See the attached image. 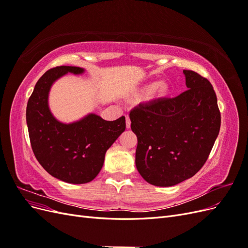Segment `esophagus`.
<instances>
[{
    "label": "esophagus",
    "mask_w": 248,
    "mask_h": 248,
    "mask_svg": "<svg viewBox=\"0 0 248 248\" xmlns=\"http://www.w3.org/2000/svg\"><path fill=\"white\" fill-rule=\"evenodd\" d=\"M130 125H131V121L128 116H126V128L129 129L130 128Z\"/></svg>",
    "instance_id": "34e87169"
}]
</instances>
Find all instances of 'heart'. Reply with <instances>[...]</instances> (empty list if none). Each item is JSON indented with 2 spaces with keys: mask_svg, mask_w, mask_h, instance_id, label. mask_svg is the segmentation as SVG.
Masks as SVG:
<instances>
[{
  "mask_svg": "<svg viewBox=\"0 0 248 248\" xmlns=\"http://www.w3.org/2000/svg\"><path fill=\"white\" fill-rule=\"evenodd\" d=\"M171 91L170 82L167 80H161L159 82H148L140 90V94H150L152 98H164L169 96Z\"/></svg>",
  "mask_w": 248,
  "mask_h": 248,
  "instance_id": "obj_1",
  "label": "heart"
}]
</instances>
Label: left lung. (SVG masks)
Returning a JSON list of instances; mask_svg holds the SVG:
<instances>
[{"instance_id":"left-lung-1","label":"left lung","mask_w":248,"mask_h":248,"mask_svg":"<svg viewBox=\"0 0 248 248\" xmlns=\"http://www.w3.org/2000/svg\"><path fill=\"white\" fill-rule=\"evenodd\" d=\"M187 91L130 111L138 137L136 166L146 181L168 187L191 178L204 166L220 129V111L210 81L183 70Z\"/></svg>"}]
</instances>
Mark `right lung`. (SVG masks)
<instances>
[{"instance_id":"1","label":"right lung","mask_w":248,"mask_h":248,"mask_svg":"<svg viewBox=\"0 0 248 248\" xmlns=\"http://www.w3.org/2000/svg\"><path fill=\"white\" fill-rule=\"evenodd\" d=\"M84 68L59 66L37 81L27 104V125L35 157L49 175L71 184L88 183L99 174L108 149L125 128V117L106 121L89 114L78 121L62 123L51 114L48 94L54 82Z\"/></svg>"}]
</instances>
